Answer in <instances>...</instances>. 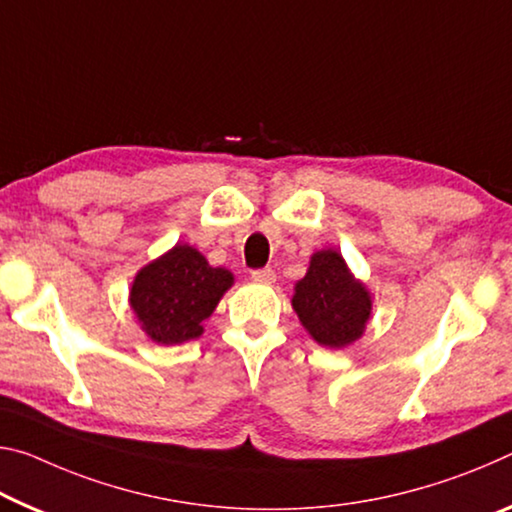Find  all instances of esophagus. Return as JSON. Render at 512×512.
<instances>
[{
    "label": "esophagus",
    "mask_w": 512,
    "mask_h": 512,
    "mask_svg": "<svg viewBox=\"0 0 512 512\" xmlns=\"http://www.w3.org/2000/svg\"><path fill=\"white\" fill-rule=\"evenodd\" d=\"M250 275H253V280L264 282V285H273L275 282V271L269 269V266H266V269H255Z\"/></svg>",
    "instance_id": "obj_1"
}]
</instances>
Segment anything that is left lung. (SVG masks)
Here are the masks:
<instances>
[{
    "label": "left lung",
    "instance_id": "8db88e82",
    "mask_svg": "<svg viewBox=\"0 0 512 512\" xmlns=\"http://www.w3.org/2000/svg\"><path fill=\"white\" fill-rule=\"evenodd\" d=\"M294 312L314 337L328 348H344L362 337L371 316V296L348 271L337 250H319L305 278L296 282Z\"/></svg>",
    "mask_w": 512,
    "mask_h": 512
}]
</instances>
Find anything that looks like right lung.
<instances>
[{
	"mask_svg": "<svg viewBox=\"0 0 512 512\" xmlns=\"http://www.w3.org/2000/svg\"><path fill=\"white\" fill-rule=\"evenodd\" d=\"M232 282L230 271L214 269L196 248L177 243L136 273L129 305L152 342L182 344L202 335V321Z\"/></svg>",
	"mask_w": 512,
	"mask_h": 512,
	"instance_id": "add662e5",
	"label": "right lung"
}]
</instances>
